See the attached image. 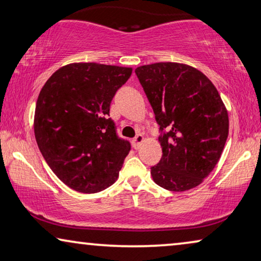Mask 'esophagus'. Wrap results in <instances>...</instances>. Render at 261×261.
<instances>
[{"label":"esophagus","instance_id":"34e87169","mask_svg":"<svg viewBox=\"0 0 261 261\" xmlns=\"http://www.w3.org/2000/svg\"><path fill=\"white\" fill-rule=\"evenodd\" d=\"M143 140L144 138L142 134H138L133 140H132V144H133L134 149H139L140 146H141V143L143 142Z\"/></svg>","mask_w":261,"mask_h":261}]
</instances>
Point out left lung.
Returning a JSON list of instances; mask_svg holds the SVG:
<instances>
[{"label":"left lung","mask_w":261,"mask_h":261,"mask_svg":"<svg viewBox=\"0 0 261 261\" xmlns=\"http://www.w3.org/2000/svg\"><path fill=\"white\" fill-rule=\"evenodd\" d=\"M160 126L162 158L150 168L163 189L186 191L202 183L217 164L228 135L227 111L202 72L178 63L135 70Z\"/></svg>","instance_id":"obj_1"}]
</instances>
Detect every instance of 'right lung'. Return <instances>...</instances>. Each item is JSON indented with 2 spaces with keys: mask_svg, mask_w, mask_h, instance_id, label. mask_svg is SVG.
<instances>
[{
  "mask_svg": "<svg viewBox=\"0 0 261 261\" xmlns=\"http://www.w3.org/2000/svg\"><path fill=\"white\" fill-rule=\"evenodd\" d=\"M130 67L77 63L47 79L35 111V136L44 160L67 187L84 194L117 181L130 143L110 118L112 99Z\"/></svg>",
  "mask_w": 261,
  "mask_h": 261,
  "instance_id": "right-lung-1",
  "label": "right lung"
}]
</instances>
